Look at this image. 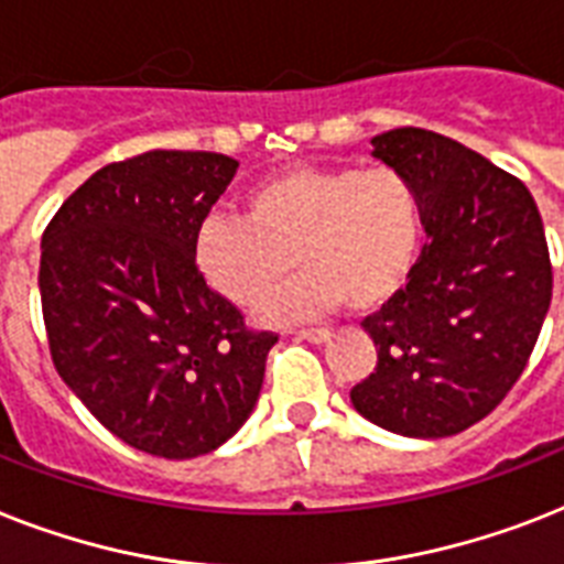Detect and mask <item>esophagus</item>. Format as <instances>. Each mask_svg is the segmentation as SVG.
Returning <instances> with one entry per match:
<instances>
[{
  "label": "esophagus",
  "instance_id": "1",
  "mask_svg": "<svg viewBox=\"0 0 564 564\" xmlns=\"http://www.w3.org/2000/svg\"><path fill=\"white\" fill-rule=\"evenodd\" d=\"M297 338H304V341H310V345H324V341H329V329H322V327H315V329H297L295 333Z\"/></svg>",
  "mask_w": 564,
  "mask_h": 564
}]
</instances>
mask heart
I'll list each match as a JSON object with an SVG mask.
<instances>
[{
  "mask_svg": "<svg viewBox=\"0 0 564 564\" xmlns=\"http://www.w3.org/2000/svg\"><path fill=\"white\" fill-rule=\"evenodd\" d=\"M425 242V208L414 178L397 167L290 164L242 194V217L210 214L194 235V267L237 306L263 322L386 310L414 278Z\"/></svg>",
  "mask_w": 564,
  "mask_h": 564,
  "instance_id": "obj_1",
  "label": "heart"
}]
</instances>
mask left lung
Here are the masks:
<instances>
[{
    "label": "left lung",
    "instance_id": "obj_1",
    "mask_svg": "<svg viewBox=\"0 0 564 564\" xmlns=\"http://www.w3.org/2000/svg\"><path fill=\"white\" fill-rule=\"evenodd\" d=\"M370 144L420 187L429 242L405 292L361 322L379 361L350 402L402 437H452L528 368L553 292L542 217L524 182L441 132L400 127Z\"/></svg>",
    "mask_w": 564,
    "mask_h": 564
}]
</instances>
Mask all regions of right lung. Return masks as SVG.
Instances as JSON below:
<instances>
[{
  "instance_id": "right-lung-1",
  "label": "right lung",
  "mask_w": 564,
  "mask_h": 564,
  "mask_svg": "<svg viewBox=\"0 0 564 564\" xmlns=\"http://www.w3.org/2000/svg\"><path fill=\"white\" fill-rule=\"evenodd\" d=\"M237 162L150 150L91 173L43 231L54 368L109 432L167 460L235 437L274 333H254L194 267V235Z\"/></svg>"
}]
</instances>
